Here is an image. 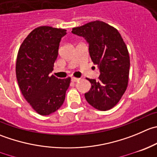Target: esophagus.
<instances>
[{"label":"esophagus","mask_w":157,"mask_h":157,"mask_svg":"<svg viewBox=\"0 0 157 157\" xmlns=\"http://www.w3.org/2000/svg\"><path fill=\"white\" fill-rule=\"evenodd\" d=\"M80 80V78H77V77H72L71 78V81L72 82H77Z\"/></svg>","instance_id":"esophagus-1"}]
</instances>
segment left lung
I'll return each instance as SVG.
<instances>
[{
  "mask_svg": "<svg viewBox=\"0 0 157 157\" xmlns=\"http://www.w3.org/2000/svg\"><path fill=\"white\" fill-rule=\"evenodd\" d=\"M72 33L86 40L91 60L100 71L98 81L86 78L91 83L84 94L86 101L99 110L110 109L128 84L130 56L122 36L117 29L100 21L74 27Z\"/></svg>",
  "mask_w": 157,
  "mask_h": 157,
  "instance_id": "left-lung-1",
  "label": "left lung"
}]
</instances>
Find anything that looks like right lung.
<instances>
[{"label": "right lung", "instance_id": "obj_1", "mask_svg": "<svg viewBox=\"0 0 157 157\" xmlns=\"http://www.w3.org/2000/svg\"><path fill=\"white\" fill-rule=\"evenodd\" d=\"M64 29L42 26L32 30L20 47L16 62L18 85L25 100L37 113L55 112L63 104L71 77L58 79L52 72Z\"/></svg>", "mask_w": 157, "mask_h": 157}]
</instances>
